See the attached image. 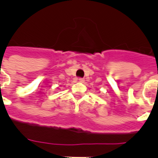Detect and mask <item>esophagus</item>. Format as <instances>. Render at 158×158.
Here are the masks:
<instances>
[{"label":"esophagus","instance_id":"34e87169","mask_svg":"<svg viewBox=\"0 0 158 158\" xmlns=\"http://www.w3.org/2000/svg\"><path fill=\"white\" fill-rule=\"evenodd\" d=\"M78 81H79V82H81V83H84V81H85V79H84V78H79V79H78Z\"/></svg>","mask_w":158,"mask_h":158}]
</instances>
